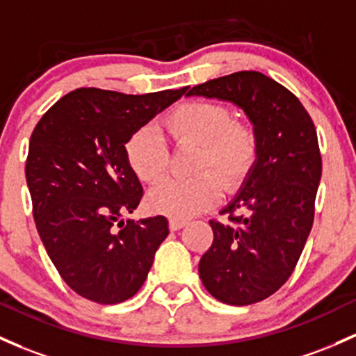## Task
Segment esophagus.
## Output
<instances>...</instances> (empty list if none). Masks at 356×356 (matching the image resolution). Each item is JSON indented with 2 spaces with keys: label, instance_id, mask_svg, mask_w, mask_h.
Segmentation results:
<instances>
[{
  "label": "esophagus",
  "instance_id": "34e87169",
  "mask_svg": "<svg viewBox=\"0 0 356 356\" xmlns=\"http://www.w3.org/2000/svg\"><path fill=\"white\" fill-rule=\"evenodd\" d=\"M186 225H187L186 220H175V218H172V220H169V228L172 229V232H177V229L184 228Z\"/></svg>",
  "mask_w": 356,
  "mask_h": 356
}]
</instances>
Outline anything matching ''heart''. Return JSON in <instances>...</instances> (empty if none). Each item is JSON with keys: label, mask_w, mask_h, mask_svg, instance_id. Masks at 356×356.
Instances as JSON below:
<instances>
[{"label": "heart", "mask_w": 356, "mask_h": 356, "mask_svg": "<svg viewBox=\"0 0 356 356\" xmlns=\"http://www.w3.org/2000/svg\"><path fill=\"white\" fill-rule=\"evenodd\" d=\"M165 128L175 143L197 145L187 179H167L148 196L152 211L182 220L209 209L225 189L243 184L259 159L260 142L250 123L233 120V111L216 101H186L167 115ZM124 157L142 182L157 184L169 170V147L157 130L143 127L128 138Z\"/></svg>", "instance_id": "obj_1"}]
</instances>
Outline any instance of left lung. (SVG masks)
<instances>
[{
	"mask_svg": "<svg viewBox=\"0 0 356 356\" xmlns=\"http://www.w3.org/2000/svg\"><path fill=\"white\" fill-rule=\"evenodd\" d=\"M187 95L232 101L259 135L255 167L221 211L228 222L209 221L214 238L199 277L221 302H260L287 282L312 228L323 167L314 123L287 88L257 70L218 77ZM238 209L245 214L235 215Z\"/></svg>",
	"mask_w": 356,
	"mask_h": 356,
	"instance_id": "obj_1",
	"label": "left lung"
}]
</instances>
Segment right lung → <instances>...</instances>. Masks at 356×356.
Wrapping results in <instances>:
<instances>
[{
	"mask_svg": "<svg viewBox=\"0 0 356 356\" xmlns=\"http://www.w3.org/2000/svg\"><path fill=\"white\" fill-rule=\"evenodd\" d=\"M186 91L187 86L135 96L81 88L35 127L25 165L35 225L76 294L118 304L145 282L169 222L163 216L123 220L143 196L124 145Z\"/></svg>",
	"mask_w": 356,
	"mask_h": 356,
	"instance_id": "right-lung-1",
	"label": "right lung"
}]
</instances>
